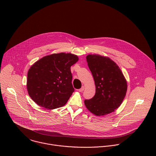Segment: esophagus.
Wrapping results in <instances>:
<instances>
[{"label":"esophagus","mask_w":156,"mask_h":156,"mask_svg":"<svg viewBox=\"0 0 156 156\" xmlns=\"http://www.w3.org/2000/svg\"><path fill=\"white\" fill-rule=\"evenodd\" d=\"M84 90V86H82L80 89H79V90H78L79 92H83Z\"/></svg>","instance_id":"1"}]
</instances>
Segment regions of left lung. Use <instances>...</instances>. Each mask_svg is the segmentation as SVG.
I'll return each mask as SVG.
<instances>
[{
  "label": "left lung",
  "mask_w": 156,
  "mask_h": 156,
  "mask_svg": "<svg viewBox=\"0 0 156 156\" xmlns=\"http://www.w3.org/2000/svg\"><path fill=\"white\" fill-rule=\"evenodd\" d=\"M86 60L96 86V94L84 100L86 108L96 116L114 112L122 103L127 91V82L119 66L107 57L89 54Z\"/></svg>",
  "instance_id": "8db88e82"
}]
</instances>
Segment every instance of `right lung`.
Returning <instances> with one entry per match:
<instances>
[{
	"mask_svg": "<svg viewBox=\"0 0 156 156\" xmlns=\"http://www.w3.org/2000/svg\"><path fill=\"white\" fill-rule=\"evenodd\" d=\"M78 60L76 55L62 52L36 62L28 70L27 84L34 102L51 110L65 105L75 91L70 67Z\"/></svg>",
	"mask_w": 156,
	"mask_h": 156,
	"instance_id": "obj_1",
	"label": "right lung"
}]
</instances>
